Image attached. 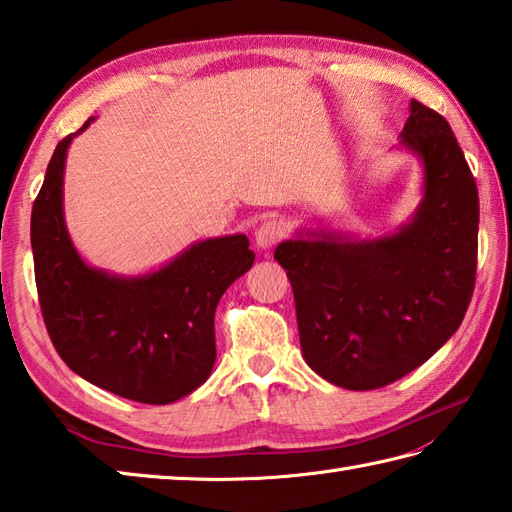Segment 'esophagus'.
I'll list each match as a JSON object with an SVG mask.
<instances>
[{
	"label": "esophagus",
	"mask_w": 512,
	"mask_h": 512,
	"mask_svg": "<svg viewBox=\"0 0 512 512\" xmlns=\"http://www.w3.org/2000/svg\"><path fill=\"white\" fill-rule=\"evenodd\" d=\"M284 237H286L284 222L268 220L255 231V244L262 250H266V248H273L275 244H279Z\"/></svg>",
	"instance_id": "obj_1"
}]
</instances>
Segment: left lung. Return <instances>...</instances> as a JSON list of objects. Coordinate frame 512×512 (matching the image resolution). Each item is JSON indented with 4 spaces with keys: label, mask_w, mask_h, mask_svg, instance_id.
<instances>
[{
    "label": "left lung",
    "mask_w": 512,
    "mask_h": 512,
    "mask_svg": "<svg viewBox=\"0 0 512 512\" xmlns=\"http://www.w3.org/2000/svg\"><path fill=\"white\" fill-rule=\"evenodd\" d=\"M400 145L422 200L396 233L297 231L275 250L295 292L301 352L321 378L367 391L407 376L460 328L477 268L480 198L453 129L411 101Z\"/></svg>",
    "instance_id": "obj_1"
}]
</instances>
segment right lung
<instances>
[{"label":"right lung","instance_id":"add662e5","mask_svg":"<svg viewBox=\"0 0 512 512\" xmlns=\"http://www.w3.org/2000/svg\"><path fill=\"white\" fill-rule=\"evenodd\" d=\"M54 149L32 204L35 281L54 350L88 383L145 405L198 389L215 363V308L255 262L246 235L195 242L154 273L123 277L83 262L63 217L65 156Z\"/></svg>","mask_w":512,"mask_h":512}]
</instances>
